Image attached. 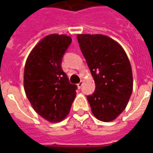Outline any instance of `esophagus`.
Returning a JSON list of instances; mask_svg holds the SVG:
<instances>
[{
	"instance_id": "obj_1",
	"label": "esophagus",
	"mask_w": 153,
	"mask_h": 153,
	"mask_svg": "<svg viewBox=\"0 0 153 153\" xmlns=\"http://www.w3.org/2000/svg\"><path fill=\"white\" fill-rule=\"evenodd\" d=\"M83 81H80L79 83H78V84H77V86H78V88H80L81 87L83 86Z\"/></svg>"
}]
</instances>
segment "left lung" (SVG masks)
I'll list each match as a JSON object with an SVG mask.
<instances>
[{
	"label": "left lung",
	"mask_w": 153,
	"mask_h": 153,
	"mask_svg": "<svg viewBox=\"0 0 153 153\" xmlns=\"http://www.w3.org/2000/svg\"><path fill=\"white\" fill-rule=\"evenodd\" d=\"M80 49L96 85L87 97L93 115L112 121L126 108L133 91V74L127 54L112 38L102 34H78Z\"/></svg>",
	"instance_id": "obj_1"
}]
</instances>
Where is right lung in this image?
I'll list each match as a JSON object with an SVG mask.
<instances>
[{"label": "right lung", "mask_w": 153, "mask_h": 153, "mask_svg": "<svg viewBox=\"0 0 153 153\" xmlns=\"http://www.w3.org/2000/svg\"><path fill=\"white\" fill-rule=\"evenodd\" d=\"M71 42L66 34L47 35L33 48L25 63L26 96L35 111L51 123L66 118L76 97L77 86L70 83L61 68Z\"/></svg>", "instance_id": "obj_1"}]
</instances>
